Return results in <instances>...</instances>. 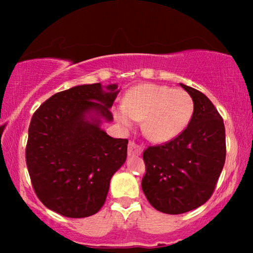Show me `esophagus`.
I'll list each match as a JSON object with an SVG mask.
<instances>
[{
	"instance_id": "esophagus-1",
	"label": "esophagus",
	"mask_w": 253,
	"mask_h": 253,
	"mask_svg": "<svg viewBox=\"0 0 253 253\" xmlns=\"http://www.w3.org/2000/svg\"><path fill=\"white\" fill-rule=\"evenodd\" d=\"M143 153V148H141L140 145H138L133 141H130L129 146H127V155L129 157H138Z\"/></svg>"
}]
</instances>
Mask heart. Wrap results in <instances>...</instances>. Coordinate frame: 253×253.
<instances>
[{
  "label": "heart",
  "mask_w": 253,
  "mask_h": 253,
  "mask_svg": "<svg viewBox=\"0 0 253 253\" xmlns=\"http://www.w3.org/2000/svg\"><path fill=\"white\" fill-rule=\"evenodd\" d=\"M192 115L193 100L188 92L157 84L134 86L126 94L124 105L114 110L116 121L126 129L144 120V132L155 143L178 137Z\"/></svg>",
  "instance_id": "b5f03b06"
}]
</instances>
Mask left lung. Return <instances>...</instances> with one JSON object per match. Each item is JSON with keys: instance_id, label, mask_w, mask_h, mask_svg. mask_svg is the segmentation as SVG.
I'll use <instances>...</instances> for the list:
<instances>
[{"instance_id": "1", "label": "left lung", "mask_w": 253, "mask_h": 253, "mask_svg": "<svg viewBox=\"0 0 253 253\" xmlns=\"http://www.w3.org/2000/svg\"><path fill=\"white\" fill-rule=\"evenodd\" d=\"M193 100L186 129L165 145L144 152L146 174L141 188L155 210L182 214L205 204L215 189L226 160L222 117L205 94L179 84Z\"/></svg>"}]
</instances>
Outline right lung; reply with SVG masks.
Returning a JSON list of instances; mask_svg holds the SVG:
<instances>
[{
	"instance_id": "add662e5",
	"label": "right lung",
	"mask_w": 253,
	"mask_h": 253,
	"mask_svg": "<svg viewBox=\"0 0 253 253\" xmlns=\"http://www.w3.org/2000/svg\"><path fill=\"white\" fill-rule=\"evenodd\" d=\"M117 84L78 85L58 92L33 114L26 165L38 198L67 217L93 215L106 202L113 175L126 160L127 139L101 129Z\"/></svg>"
}]
</instances>
